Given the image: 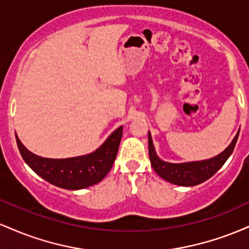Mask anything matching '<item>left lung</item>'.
I'll return each mask as SVG.
<instances>
[{
  "label": "left lung",
  "mask_w": 249,
  "mask_h": 249,
  "mask_svg": "<svg viewBox=\"0 0 249 249\" xmlns=\"http://www.w3.org/2000/svg\"><path fill=\"white\" fill-rule=\"evenodd\" d=\"M238 137L239 132L236 133L232 142L228 145V147L224 152L213 157V158L207 159V160L172 164V162L161 160L157 156L152 138H151V133L148 132V154H150L151 165H152L157 174L168 182L179 185V186H196V185L206 181L222 167V165L232 154L236 141H238Z\"/></svg>",
  "instance_id": "8db88e82"
}]
</instances>
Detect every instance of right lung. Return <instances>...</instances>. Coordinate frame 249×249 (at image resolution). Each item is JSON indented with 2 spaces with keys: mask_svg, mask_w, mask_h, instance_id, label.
<instances>
[{
  "mask_svg": "<svg viewBox=\"0 0 249 249\" xmlns=\"http://www.w3.org/2000/svg\"><path fill=\"white\" fill-rule=\"evenodd\" d=\"M122 134L119 126L92 153L67 159L43 158L27 150L17 136L16 142L22 158L41 178L65 190H82L105 178L115 162Z\"/></svg>",
  "mask_w": 249,
  "mask_h": 249,
  "instance_id": "add662e5",
  "label": "right lung"
}]
</instances>
